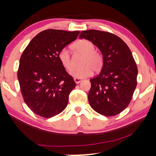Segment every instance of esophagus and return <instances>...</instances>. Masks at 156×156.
<instances>
[{
  "label": "esophagus",
  "instance_id": "1",
  "mask_svg": "<svg viewBox=\"0 0 156 156\" xmlns=\"http://www.w3.org/2000/svg\"><path fill=\"white\" fill-rule=\"evenodd\" d=\"M74 80H75V82H76V83H79L80 82H81V81H82V79H81V78H74Z\"/></svg>",
  "mask_w": 156,
  "mask_h": 156
}]
</instances>
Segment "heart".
<instances>
[{
  "instance_id": "b5f03b06",
  "label": "heart",
  "mask_w": 156,
  "mask_h": 156,
  "mask_svg": "<svg viewBox=\"0 0 156 156\" xmlns=\"http://www.w3.org/2000/svg\"><path fill=\"white\" fill-rule=\"evenodd\" d=\"M71 49L74 53L83 54L80 60L81 65L75 67L71 70L70 75L74 78H83L98 72L103 65V58L101 53L95 51V45L91 41L87 39H80L71 45ZM58 59L61 64L67 70H70L73 66V59L69 52L66 49L62 50L58 53Z\"/></svg>"
}]
</instances>
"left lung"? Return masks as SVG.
<instances>
[{"mask_svg": "<svg viewBox=\"0 0 156 156\" xmlns=\"http://www.w3.org/2000/svg\"><path fill=\"white\" fill-rule=\"evenodd\" d=\"M79 38L93 42L103 58L100 74L90 79L89 104L102 115H117L129 105L136 87L138 69L131 51L122 39L109 32L87 30Z\"/></svg>", "mask_w": 156, "mask_h": 156, "instance_id": "8db88e82", "label": "left lung"}]
</instances>
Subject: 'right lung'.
<instances>
[{"label": "right lung", "instance_id": "add662e5", "mask_svg": "<svg viewBox=\"0 0 156 156\" xmlns=\"http://www.w3.org/2000/svg\"><path fill=\"white\" fill-rule=\"evenodd\" d=\"M79 33L44 30L31 39L21 55L17 71L21 93L27 105L40 117H54L67 107L76 83L58 55Z\"/></svg>", "mask_w": 156, "mask_h": 156}]
</instances>
